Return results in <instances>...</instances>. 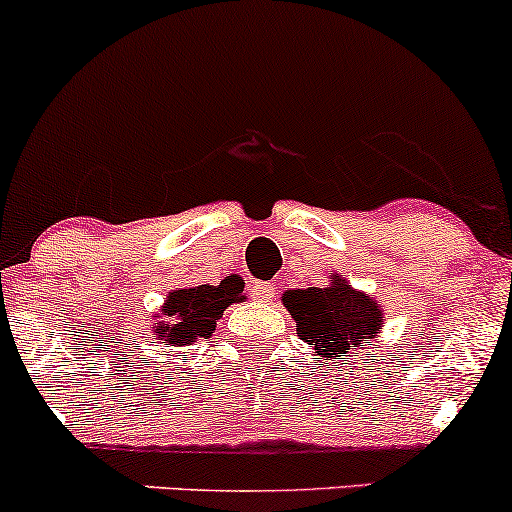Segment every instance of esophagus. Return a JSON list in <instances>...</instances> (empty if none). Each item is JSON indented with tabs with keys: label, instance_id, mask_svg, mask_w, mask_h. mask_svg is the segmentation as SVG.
Here are the masks:
<instances>
[{
	"label": "esophagus",
	"instance_id": "obj_1",
	"mask_svg": "<svg viewBox=\"0 0 512 512\" xmlns=\"http://www.w3.org/2000/svg\"><path fill=\"white\" fill-rule=\"evenodd\" d=\"M250 291L257 301H272L274 298V286L267 284V281H252Z\"/></svg>",
	"mask_w": 512,
	"mask_h": 512
}]
</instances>
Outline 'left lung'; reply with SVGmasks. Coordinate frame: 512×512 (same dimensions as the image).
<instances>
[{
  "label": "left lung",
  "mask_w": 512,
  "mask_h": 512,
  "mask_svg": "<svg viewBox=\"0 0 512 512\" xmlns=\"http://www.w3.org/2000/svg\"><path fill=\"white\" fill-rule=\"evenodd\" d=\"M284 305L296 320L298 337L315 346L317 356L337 358L363 349L383 327L380 305L334 276L327 289L284 293Z\"/></svg>",
  "instance_id": "left-lung-1"
}]
</instances>
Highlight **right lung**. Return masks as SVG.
Segmentation results:
<instances>
[{
	"mask_svg": "<svg viewBox=\"0 0 512 512\" xmlns=\"http://www.w3.org/2000/svg\"><path fill=\"white\" fill-rule=\"evenodd\" d=\"M243 301V281L223 279L219 286H195V289H180L168 296L163 305V315L169 325L156 322L158 337L173 346H187L199 337H211L216 320H221L223 310L231 303Z\"/></svg>",
	"mask_w": 512,
	"mask_h": 512,
	"instance_id": "1",
	"label": "right lung"
}]
</instances>
